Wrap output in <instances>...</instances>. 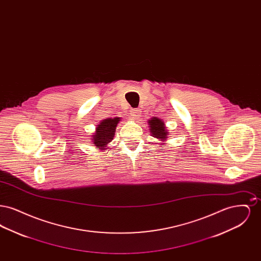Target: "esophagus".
Returning <instances> with one entry per match:
<instances>
[{"instance_id": "1", "label": "esophagus", "mask_w": 261, "mask_h": 261, "mask_svg": "<svg viewBox=\"0 0 261 261\" xmlns=\"http://www.w3.org/2000/svg\"><path fill=\"white\" fill-rule=\"evenodd\" d=\"M130 112H131V116H132V118H133V119H137V118H139V116H140L141 111H140V110H138V109H133V110H131V111H130Z\"/></svg>"}]
</instances>
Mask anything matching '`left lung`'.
I'll return each mask as SVG.
<instances>
[{"label": "left lung", "instance_id": "8db88e82", "mask_svg": "<svg viewBox=\"0 0 261 261\" xmlns=\"http://www.w3.org/2000/svg\"><path fill=\"white\" fill-rule=\"evenodd\" d=\"M149 132L151 136L159 139L162 142L167 140L169 132L165 129V124L162 119L158 117H152L150 120H149Z\"/></svg>", "mask_w": 261, "mask_h": 261}]
</instances>
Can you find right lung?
Listing matches in <instances>:
<instances>
[{
	"label": "right lung",
	"mask_w": 261,
	"mask_h": 261,
	"mask_svg": "<svg viewBox=\"0 0 261 261\" xmlns=\"http://www.w3.org/2000/svg\"><path fill=\"white\" fill-rule=\"evenodd\" d=\"M119 121V117L107 118L100 121L99 124L97 125L96 132L94 133V135H92L93 145H95L97 148L102 150L107 149V145L110 144L113 140L115 129Z\"/></svg>",
	"instance_id": "1"
}]
</instances>
